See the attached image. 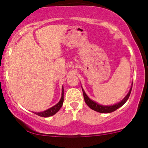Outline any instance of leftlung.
I'll list each match as a JSON object with an SVG mask.
<instances>
[{
    "instance_id": "1",
    "label": "left lung",
    "mask_w": 148,
    "mask_h": 148,
    "mask_svg": "<svg viewBox=\"0 0 148 148\" xmlns=\"http://www.w3.org/2000/svg\"><path fill=\"white\" fill-rule=\"evenodd\" d=\"M131 89H132V86H131V89H130L129 93L126 95V96L125 97V98L123 99L121 102H119V103L116 104V105H111V106H103V105H98V103L92 101V100H90V99L87 96V95L85 93V92H84V90H83V88H82V90H83V94H84V100H85V103H86V105L89 107V108L92 109V110H95V111L98 112H100V113H110L117 110L118 108H119L120 107L122 106V105H124L126 101H127V100L129 99L130 96V94H131Z\"/></svg>"
}]
</instances>
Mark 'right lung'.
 <instances>
[{"instance_id": "1", "label": "right lung", "mask_w": 148, "mask_h": 148, "mask_svg": "<svg viewBox=\"0 0 148 148\" xmlns=\"http://www.w3.org/2000/svg\"><path fill=\"white\" fill-rule=\"evenodd\" d=\"M63 101H64V89H62V97L60 102L57 105H54L53 107L50 108L48 110H45L44 112H34L36 114L40 116H43V117H48V116H53L55 114L58 112L60 110V109L62 108L63 104Z\"/></svg>"}]
</instances>
